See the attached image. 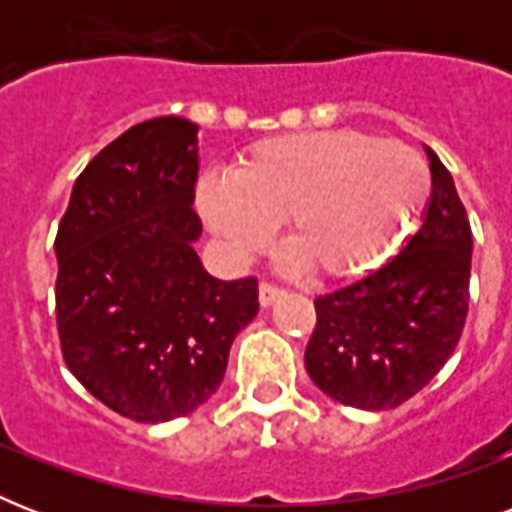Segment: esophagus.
Instances as JSON below:
<instances>
[{
  "mask_svg": "<svg viewBox=\"0 0 512 512\" xmlns=\"http://www.w3.org/2000/svg\"><path fill=\"white\" fill-rule=\"evenodd\" d=\"M281 295H284V289H279L276 284H271V281H263V284H260V289H257V297H260V305H263V308H268V305L276 303Z\"/></svg>",
  "mask_w": 512,
  "mask_h": 512,
  "instance_id": "34e87169",
  "label": "esophagus"
}]
</instances>
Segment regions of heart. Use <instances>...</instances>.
Masks as SVG:
<instances>
[{"mask_svg":"<svg viewBox=\"0 0 512 512\" xmlns=\"http://www.w3.org/2000/svg\"><path fill=\"white\" fill-rule=\"evenodd\" d=\"M199 212L233 255H252L284 228L316 279L372 268L420 223L430 175L417 151L358 130L292 132L260 140L233 175H204Z\"/></svg>","mask_w":512,"mask_h":512,"instance_id":"obj_1","label":"heart"}]
</instances>
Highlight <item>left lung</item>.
Listing matches in <instances>:
<instances>
[{
  "instance_id": "left-lung-1",
  "label": "left lung",
  "mask_w": 512,
  "mask_h": 512,
  "mask_svg": "<svg viewBox=\"0 0 512 512\" xmlns=\"http://www.w3.org/2000/svg\"><path fill=\"white\" fill-rule=\"evenodd\" d=\"M422 225L406 247L364 279L316 297L305 369L329 398L382 412L428 385L468 319L473 233L454 180L430 148Z\"/></svg>"
}]
</instances>
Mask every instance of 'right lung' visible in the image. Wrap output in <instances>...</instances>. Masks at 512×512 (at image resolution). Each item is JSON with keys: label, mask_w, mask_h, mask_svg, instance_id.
<instances>
[{"label": "right lung", "mask_w": 512, "mask_h": 512, "mask_svg": "<svg viewBox=\"0 0 512 512\" xmlns=\"http://www.w3.org/2000/svg\"><path fill=\"white\" fill-rule=\"evenodd\" d=\"M199 124L148 119L76 177L55 236L60 350L122 417L167 422L223 382L233 337L260 311L257 279L220 281L193 241Z\"/></svg>", "instance_id": "add662e5"}]
</instances>
